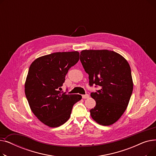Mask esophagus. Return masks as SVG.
I'll use <instances>...</instances> for the list:
<instances>
[{
    "mask_svg": "<svg viewBox=\"0 0 156 156\" xmlns=\"http://www.w3.org/2000/svg\"><path fill=\"white\" fill-rule=\"evenodd\" d=\"M82 98H83V99H88V98H89V95H88V94L83 95H82Z\"/></svg>",
    "mask_w": 156,
    "mask_h": 156,
    "instance_id": "obj_1",
    "label": "esophagus"
}]
</instances>
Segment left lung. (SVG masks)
<instances>
[{
	"mask_svg": "<svg viewBox=\"0 0 156 156\" xmlns=\"http://www.w3.org/2000/svg\"><path fill=\"white\" fill-rule=\"evenodd\" d=\"M80 61L88 74L90 86L100 90L90 96L96 102L90 110L98 124L109 126L122 115L132 94L133 83L130 66L120 54L108 50H83Z\"/></svg>",
	"mask_w": 156,
	"mask_h": 156,
	"instance_id": "left-lung-1",
	"label": "left lung"
}]
</instances>
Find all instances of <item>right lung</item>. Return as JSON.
I'll return each instance as SVG.
<instances>
[{
    "instance_id": "1",
    "label": "right lung",
    "mask_w": 156,
    "mask_h": 156,
    "mask_svg": "<svg viewBox=\"0 0 156 156\" xmlns=\"http://www.w3.org/2000/svg\"><path fill=\"white\" fill-rule=\"evenodd\" d=\"M77 51L55 52L40 57L30 65L24 92L31 111L49 127L66 122L74 104L81 99L78 94L59 91L69 68L79 61Z\"/></svg>"
}]
</instances>
